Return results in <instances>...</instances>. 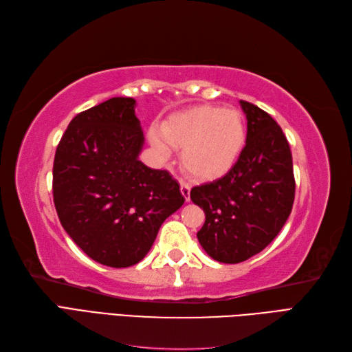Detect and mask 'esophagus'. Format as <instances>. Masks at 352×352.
I'll use <instances>...</instances> for the list:
<instances>
[{"label":"esophagus","mask_w":352,"mask_h":352,"mask_svg":"<svg viewBox=\"0 0 352 352\" xmlns=\"http://www.w3.org/2000/svg\"><path fill=\"white\" fill-rule=\"evenodd\" d=\"M180 192H182L186 201L190 199V185L188 182H184V180H180Z\"/></svg>","instance_id":"34e87169"}]
</instances>
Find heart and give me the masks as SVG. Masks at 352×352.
Instances as JSON below:
<instances>
[{"label": "heart", "mask_w": 352, "mask_h": 352, "mask_svg": "<svg viewBox=\"0 0 352 352\" xmlns=\"http://www.w3.org/2000/svg\"><path fill=\"white\" fill-rule=\"evenodd\" d=\"M148 138L162 158L180 150V164L195 179L212 180L235 166L247 140L239 111L210 105L192 107L170 116L162 127L153 126Z\"/></svg>", "instance_id": "heart-1"}]
</instances>
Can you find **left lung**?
Returning <instances> with one entry per match:
<instances>
[{
	"label": "left lung",
	"mask_w": 352,
	"mask_h": 352,
	"mask_svg": "<svg viewBox=\"0 0 352 352\" xmlns=\"http://www.w3.org/2000/svg\"><path fill=\"white\" fill-rule=\"evenodd\" d=\"M247 142L229 172L190 189L206 212L197 238L216 261L236 264L263 251L278 236L292 211L295 179L286 136L273 117L248 101Z\"/></svg>",
	"instance_id": "1"
}]
</instances>
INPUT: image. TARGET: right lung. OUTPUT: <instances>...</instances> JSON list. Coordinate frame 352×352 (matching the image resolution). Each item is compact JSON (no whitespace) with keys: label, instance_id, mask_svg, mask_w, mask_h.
Masks as SVG:
<instances>
[{"label":"right lung","instance_id":"right-lung-1","mask_svg":"<svg viewBox=\"0 0 352 352\" xmlns=\"http://www.w3.org/2000/svg\"><path fill=\"white\" fill-rule=\"evenodd\" d=\"M135 105L116 97L73 117L52 167L61 226L88 257L116 269L140 263L185 202L167 170L138 160L144 132Z\"/></svg>","mask_w":352,"mask_h":352}]
</instances>
